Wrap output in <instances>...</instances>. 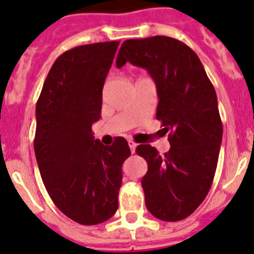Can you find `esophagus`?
<instances>
[{"mask_svg": "<svg viewBox=\"0 0 254 254\" xmlns=\"http://www.w3.org/2000/svg\"><path fill=\"white\" fill-rule=\"evenodd\" d=\"M127 144H129V147H130V151L131 152H135V147H137V143L134 142L133 139H127Z\"/></svg>", "mask_w": 254, "mask_h": 254, "instance_id": "obj_1", "label": "esophagus"}]
</instances>
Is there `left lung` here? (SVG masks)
<instances>
[{
	"instance_id": "8db88e82",
	"label": "left lung",
	"mask_w": 254,
	"mask_h": 254,
	"mask_svg": "<svg viewBox=\"0 0 254 254\" xmlns=\"http://www.w3.org/2000/svg\"><path fill=\"white\" fill-rule=\"evenodd\" d=\"M127 62L146 68L157 87L156 119L170 150L139 144L135 152L147 161L142 178L146 206L161 221L176 222L192 214L209 192L222 142L217 94L195 51L167 36L127 40L117 68Z\"/></svg>"
}]
</instances>
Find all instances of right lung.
Instances as JSON below:
<instances>
[{"label": "right lung", "mask_w": 254, "mask_h": 254, "mask_svg": "<svg viewBox=\"0 0 254 254\" xmlns=\"http://www.w3.org/2000/svg\"><path fill=\"white\" fill-rule=\"evenodd\" d=\"M120 41L81 45L59 55L36 104V160L51 200L80 225H98L119 208L127 139L93 137L102 90Z\"/></svg>", "instance_id": "1"}]
</instances>
